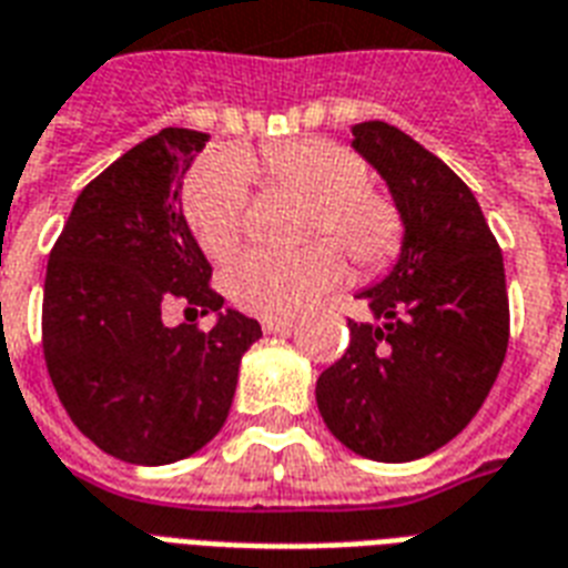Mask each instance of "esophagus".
I'll return each instance as SVG.
<instances>
[{"mask_svg":"<svg viewBox=\"0 0 568 568\" xmlns=\"http://www.w3.org/2000/svg\"><path fill=\"white\" fill-rule=\"evenodd\" d=\"M295 327V318H262L264 334H288Z\"/></svg>","mask_w":568,"mask_h":568,"instance_id":"34e87169","label":"esophagus"}]
</instances>
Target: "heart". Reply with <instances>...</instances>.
Listing matches in <instances>:
<instances>
[{
  "label": "heart",
  "mask_w": 568,
  "mask_h": 568,
  "mask_svg": "<svg viewBox=\"0 0 568 568\" xmlns=\"http://www.w3.org/2000/svg\"><path fill=\"white\" fill-rule=\"evenodd\" d=\"M313 201L306 213L310 237H334L361 267H379L400 246L403 222L382 192L369 189V168L355 150L322 138L273 146L262 155L210 162L189 178L186 222L207 258H225L241 243L246 216V180ZM343 255L334 243H313L301 252H246L225 267V292L252 316H295L343 280Z\"/></svg>",
  "instance_id": "heart-1"
}]
</instances>
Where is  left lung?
Here are the masks:
<instances>
[{
    "label": "left lung",
    "instance_id": "1",
    "mask_svg": "<svg viewBox=\"0 0 568 568\" xmlns=\"http://www.w3.org/2000/svg\"><path fill=\"white\" fill-rule=\"evenodd\" d=\"M352 146L400 213V255L361 288L369 322L318 376L327 430L355 455L406 464L452 443L494 388L508 346L503 252L476 195L443 159L382 123L352 125Z\"/></svg>",
    "mask_w": 568,
    "mask_h": 568
}]
</instances>
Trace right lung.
Here are the masks:
<instances>
[{"mask_svg": "<svg viewBox=\"0 0 568 568\" xmlns=\"http://www.w3.org/2000/svg\"><path fill=\"white\" fill-rule=\"evenodd\" d=\"M207 144L162 129L83 189L48 258L41 339L53 388L78 430L125 464L195 455L229 418L243 352L262 325L225 310L183 216V174ZM171 300L210 332L168 328Z\"/></svg>", "mask_w": 568, "mask_h": 568, "instance_id": "add662e5", "label": "right lung"}]
</instances>
